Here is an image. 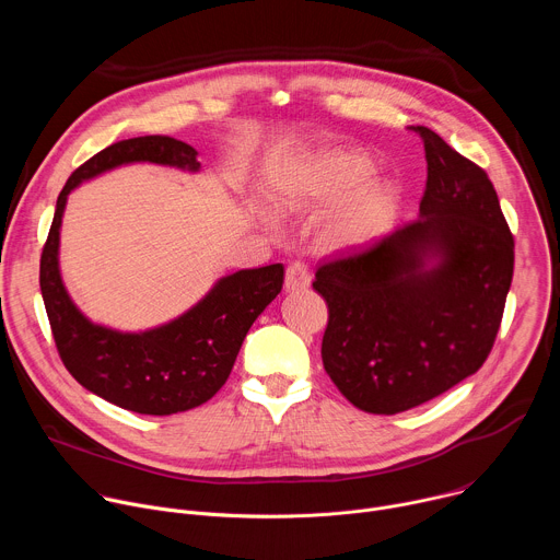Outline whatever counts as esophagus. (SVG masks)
I'll use <instances>...</instances> for the list:
<instances>
[{
  "instance_id": "1",
  "label": "esophagus",
  "mask_w": 560,
  "mask_h": 560,
  "mask_svg": "<svg viewBox=\"0 0 560 560\" xmlns=\"http://www.w3.org/2000/svg\"><path fill=\"white\" fill-rule=\"evenodd\" d=\"M312 277H310V270L305 264H292L288 266L285 270V290L288 292H301L310 285Z\"/></svg>"
}]
</instances>
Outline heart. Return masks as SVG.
<instances>
[{
  "label": "heart",
  "mask_w": 560,
  "mask_h": 560,
  "mask_svg": "<svg viewBox=\"0 0 560 560\" xmlns=\"http://www.w3.org/2000/svg\"><path fill=\"white\" fill-rule=\"evenodd\" d=\"M374 164L357 150L326 148L312 152L277 182L275 203L281 212L301 214L326 210L346 198L322 228V242L330 250L365 246L385 230L394 212V188L370 182ZM266 221L270 217L266 214Z\"/></svg>",
  "instance_id": "b5f03b06"
}]
</instances>
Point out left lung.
<instances>
[{
  "label": "left lung",
  "instance_id": "8db88e82",
  "mask_svg": "<svg viewBox=\"0 0 560 560\" xmlns=\"http://www.w3.org/2000/svg\"><path fill=\"white\" fill-rule=\"evenodd\" d=\"M428 159L417 221L326 261L312 288L328 303L324 368L352 406L398 415L481 368L514 272V236L483 168L412 126Z\"/></svg>",
  "mask_w": 560,
  "mask_h": 560
}]
</instances>
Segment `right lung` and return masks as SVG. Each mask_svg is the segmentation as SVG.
I'll use <instances>...</instances> for the list:
<instances>
[{"label": "right lung", "instance_id": "obj_1", "mask_svg": "<svg viewBox=\"0 0 560 560\" xmlns=\"http://www.w3.org/2000/svg\"><path fill=\"white\" fill-rule=\"evenodd\" d=\"M197 150L179 139L148 135L117 141L79 166L57 197L42 250L39 285L66 370L89 392L137 415L166 417L192 410L228 381L257 316L283 288V266L272 264L221 277L188 312L143 332L93 324L72 303L59 272V230L70 190L126 164H159L197 173Z\"/></svg>", "mask_w": 560, "mask_h": 560}]
</instances>
